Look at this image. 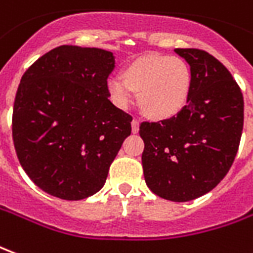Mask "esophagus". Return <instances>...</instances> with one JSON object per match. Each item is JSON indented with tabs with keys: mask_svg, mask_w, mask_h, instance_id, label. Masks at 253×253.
<instances>
[{
	"mask_svg": "<svg viewBox=\"0 0 253 253\" xmlns=\"http://www.w3.org/2000/svg\"><path fill=\"white\" fill-rule=\"evenodd\" d=\"M138 130H139V122L134 119V121L131 122V131L134 132V134H137Z\"/></svg>",
	"mask_w": 253,
	"mask_h": 253,
	"instance_id": "obj_1",
	"label": "esophagus"
}]
</instances>
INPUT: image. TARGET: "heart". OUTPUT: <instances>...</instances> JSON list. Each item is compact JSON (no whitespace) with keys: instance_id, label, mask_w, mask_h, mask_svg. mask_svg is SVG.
Instances as JSON below:
<instances>
[{"instance_id":"heart-1","label":"heart","mask_w":253,"mask_h":253,"mask_svg":"<svg viewBox=\"0 0 253 253\" xmlns=\"http://www.w3.org/2000/svg\"><path fill=\"white\" fill-rule=\"evenodd\" d=\"M193 74L178 56L149 53L127 64L121 78H109L107 91L118 108L131 104L132 93L142 114L153 121H166L179 114L192 93Z\"/></svg>"}]
</instances>
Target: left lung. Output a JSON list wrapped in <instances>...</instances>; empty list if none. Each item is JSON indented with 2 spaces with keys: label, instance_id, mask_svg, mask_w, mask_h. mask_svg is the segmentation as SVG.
Instances as JSON below:
<instances>
[{
  "label": "left lung",
  "instance_id": "1",
  "mask_svg": "<svg viewBox=\"0 0 253 253\" xmlns=\"http://www.w3.org/2000/svg\"><path fill=\"white\" fill-rule=\"evenodd\" d=\"M193 74L192 93L179 114L144 122L142 167L153 193L190 201L211 192L230 169L244 126L241 89L225 65L200 49H175Z\"/></svg>",
  "mask_w": 253,
  "mask_h": 253
}]
</instances>
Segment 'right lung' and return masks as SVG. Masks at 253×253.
<instances>
[{"mask_svg": "<svg viewBox=\"0 0 253 253\" xmlns=\"http://www.w3.org/2000/svg\"><path fill=\"white\" fill-rule=\"evenodd\" d=\"M112 52L63 45L24 72L17 87L12 137L23 169L63 200L97 193L131 134L132 118L109 101Z\"/></svg>", "mask_w": 253, "mask_h": 253, "instance_id": "1", "label": "right lung"}]
</instances>
